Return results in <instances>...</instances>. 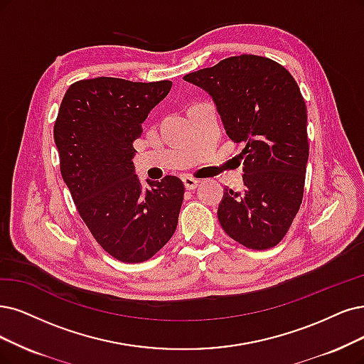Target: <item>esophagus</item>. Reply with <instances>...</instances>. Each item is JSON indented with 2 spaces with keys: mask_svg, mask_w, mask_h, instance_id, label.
Instances as JSON below:
<instances>
[{
  "mask_svg": "<svg viewBox=\"0 0 364 364\" xmlns=\"http://www.w3.org/2000/svg\"><path fill=\"white\" fill-rule=\"evenodd\" d=\"M183 183H184V187L187 191H193V189H196V187L199 186V180H196V178H193V177H191V175H186V177H183Z\"/></svg>",
  "mask_w": 364,
  "mask_h": 364,
  "instance_id": "obj_1",
  "label": "esophagus"
}]
</instances>
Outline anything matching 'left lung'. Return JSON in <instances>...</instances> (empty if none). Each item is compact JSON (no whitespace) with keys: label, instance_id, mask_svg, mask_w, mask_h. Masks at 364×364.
<instances>
[{"label":"left lung","instance_id":"obj_1","mask_svg":"<svg viewBox=\"0 0 364 364\" xmlns=\"http://www.w3.org/2000/svg\"><path fill=\"white\" fill-rule=\"evenodd\" d=\"M218 106L226 134L243 142V191L225 187L218 218L237 243H280L299 213L309 159L306 103L292 75L259 55L225 58L184 76Z\"/></svg>","mask_w":364,"mask_h":364}]
</instances>
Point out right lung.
Listing matches in <instances>:
<instances>
[{
    "mask_svg": "<svg viewBox=\"0 0 364 364\" xmlns=\"http://www.w3.org/2000/svg\"><path fill=\"white\" fill-rule=\"evenodd\" d=\"M171 80L132 82L119 77L77 80L65 91L53 126L63 180L90 232L121 262L150 259L175 232L184 184L166 175L134 173L133 141L164 100Z\"/></svg>",
    "mask_w": 364,
    "mask_h": 364,
    "instance_id": "obj_1",
    "label": "right lung"
}]
</instances>
